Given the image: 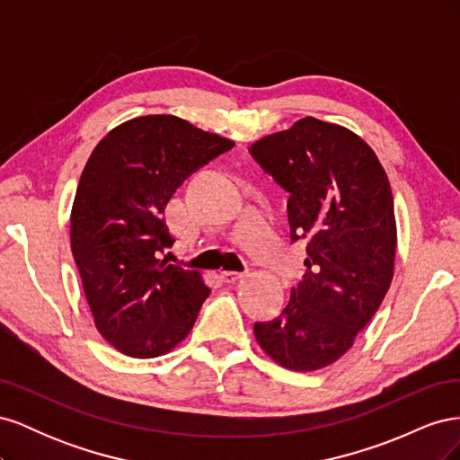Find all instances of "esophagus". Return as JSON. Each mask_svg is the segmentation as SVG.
Returning a JSON list of instances; mask_svg holds the SVG:
<instances>
[{
	"label": "esophagus",
	"instance_id": "obj_1",
	"mask_svg": "<svg viewBox=\"0 0 460 460\" xmlns=\"http://www.w3.org/2000/svg\"><path fill=\"white\" fill-rule=\"evenodd\" d=\"M220 278L225 282H228V284H234V282H238V280H242L243 278V272H235V270H222L220 272Z\"/></svg>",
	"mask_w": 460,
	"mask_h": 460
}]
</instances>
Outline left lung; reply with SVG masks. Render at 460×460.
<instances>
[{"mask_svg": "<svg viewBox=\"0 0 460 460\" xmlns=\"http://www.w3.org/2000/svg\"><path fill=\"white\" fill-rule=\"evenodd\" d=\"M288 193L291 242H307L303 280L286 309L255 323L278 365L324 368L351 349L394 278L397 230L389 180L376 153L340 124L313 117L249 147Z\"/></svg>", "mask_w": 460, "mask_h": 460, "instance_id": "8db88e82", "label": "left lung"}]
</instances>
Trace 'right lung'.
<instances>
[{"instance_id": "obj_1", "label": "right lung", "mask_w": 460, "mask_h": 460, "mask_svg": "<svg viewBox=\"0 0 460 460\" xmlns=\"http://www.w3.org/2000/svg\"><path fill=\"white\" fill-rule=\"evenodd\" d=\"M234 147L172 115L111 130L82 171L71 247L95 328L128 357L169 353L211 294L201 274L161 259L174 240L164 207L184 180Z\"/></svg>"}]
</instances>
